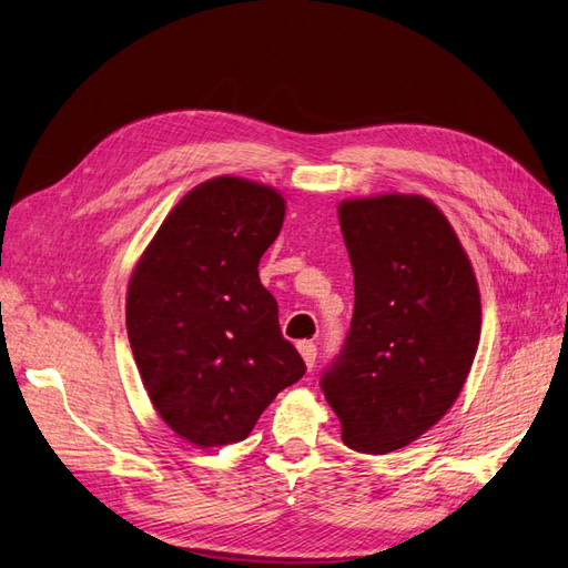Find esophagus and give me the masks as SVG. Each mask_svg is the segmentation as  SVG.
Segmentation results:
<instances>
[{"label":"esophagus","instance_id":"esophagus-1","mask_svg":"<svg viewBox=\"0 0 568 568\" xmlns=\"http://www.w3.org/2000/svg\"><path fill=\"white\" fill-rule=\"evenodd\" d=\"M298 352H301V356H303V364H306L308 368H313L315 356H317V347H315V344H313L311 339H303V342H298Z\"/></svg>","mask_w":568,"mask_h":568}]
</instances>
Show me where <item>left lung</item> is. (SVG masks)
Returning a JSON list of instances; mask_svg holds the SVG:
<instances>
[{
  "mask_svg": "<svg viewBox=\"0 0 568 568\" xmlns=\"http://www.w3.org/2000/svg\"><path fill=\"white\" fill-rule=\"evenodd\" d=\"M354 270L352 329L323 393L352 450L385 455L426 434L473 368L481 303L463 243L422 195L344 200Z\"/></svg>",
  "mask_w": 568,
  "mask_h": 568,
  "instance_id": "8db88e82",
  "label": "left lung"
}]
</instances>
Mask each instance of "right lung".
<instances>
[{
  "mask_svg": "<svg viewBox=\"0 0 568 568\" xmlns=\"http://www.w3.org/2000/svg\"><path fill=\"white\" fill-rule=\"evenodd\" d=\"M284 214L270 185L206 180L163 219L130 276L124 315L136 368L159 417L192 446L247 438L306 373L257 274Z\"/></svg>",
  "mask_w": 568,
  "mask_h": 568,
  "instance_id": "add662e5",
  "label": "right lung"
}]
</instances>
